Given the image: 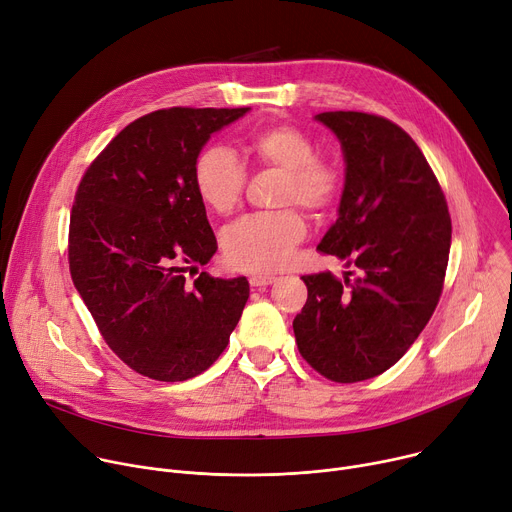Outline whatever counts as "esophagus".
Segmentation results:
<instances>
[{
    "mask_svg": "<svg viewBox=\"0 0 512 512\" xmlns=\"http://www.w3.org/2000/svg\"><path fill=\"white\" fill-rule=\"evenodd\" d=\"M274 281H277V277H272V274H252L250 277L252 287H266V285H272Z\"/></svg>",
    "mask_w": 512,
    "mask_h": 512,
    "instance_id": "obj_1",
    "label": "esophagus"
}]
</instances>
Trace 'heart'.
I'll return each mask as SVG.
<instances>
[{
    "mask_svg": "<svg viewBox=\"0 0 512 512\" xmlns=\"http://www.w3.org/2000/svg\"><path fill=\"white\" fill-rule=\"evenodd\" d=\"M250 151L264 166L287 172L283 203H297L309 211L330 207L342 186L340 170L318 157V145L299 127L277 125L258 131ZM248 172L242 157L227 145H209L196 157L194 188L215 213L227 215L240 205ZM307 225L297 211L252 213L229 225L223 233L227 262L238 270L272 272L285 268L295 248L305 240Z\"/></svg>",
    "mask_w": 512,
    "mask_h": 512,
    "instance_id": "heart-1",
    "label": "heart"
}]
</instances>
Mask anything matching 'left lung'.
I'll return each instance as SVG.
<instances>
[{
    "label": "left lung",
    "mask_w": 512,
    "mask_h": 512,
    "mask_svg": "<svg viewBox=\"0 0 512 512\" xmlns=\"http://www.w3.org/2000/svg\"><path fill=\"white\" fill-rule=\"evenodd\" d=\"M340 141L344 190L320 250L357 268L307 274L293 320L301 357L320 375L355 383L396 365L435 311L451 248L445 194L412 137L383 116L322 112Z\"/></svg>",
    "instance_id": "left-lung-1"
}]
</instances>
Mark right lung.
<instances>
[{
    "label": "right lung",
    "mask_w": 512,
    "mask_h": 512,
    "mask_svg": "<svg viewBox=\"0 0 512 512\" xmlns=\"http://www.w3.org/2000/svg\"><path fill=\"white\" fill-rule=\"evenodd\" d=\"M250 108L141 116L96 157L75 192L69 270L110 350L157 381H186L225 350L250 297L246 277L188 281L217 252L194 164Z\"/></svg>",
    "instance_id": "obj_1"
}]
</instances>
